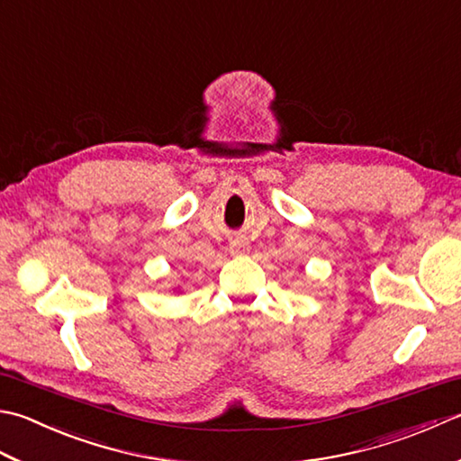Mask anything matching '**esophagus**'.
Segmentation results:
<instances>
[{
	"label": "esophagus",
	"mask_w": 461,
	"mask_h": 461,
	"mask_svg": "<svg viewBox=\"0 0 461 461\" xmlns=\"http://www.w3.org/2000/svg\"><path fill=\"white\" fill-rule=\"evenodd\" d=\"M230 249H231V254H233V256H243L249 248H248V243H246V241H241V240H233V241L230 243Z\"/></svg>",
	"instance_id": "1"
}]
</instances>
